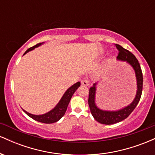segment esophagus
<instances>
[{
  "label": "esophagus",
  "mask_w": 155,
  "mask_h": 155,
  "mask_svg": "<svg viewBox=\"0 0 155 155\" xmlns=\"http://www.w3.org/2000/svg\"><path fill=\"white\" fill-rule=\"evenodd\" d=\"M81 85H83V86H84V87H87L88 85L90 84V83H89L87 79H82L81 81Z\"/></svg>",
  "instance_id": "esophagus-1"
}]
</instances>
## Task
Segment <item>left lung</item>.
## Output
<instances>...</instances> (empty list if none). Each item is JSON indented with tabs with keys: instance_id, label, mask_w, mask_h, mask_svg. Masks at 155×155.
Returning a JSON list of instances; mask_svg holds the SVG:
<instances>
[{
	"instance_id": "8db88e82",
	"label": "left lung",
	"mask_w": 155,
	"mask_h": 155,
	"mask_svg": "<svg viewBox=\"0 0 155 155\" xmlns=\"http://www.w3.org/2000/svg\"><path fill=\"white\" fill-rule=\"evenodd\" d=\"M115 46L119 50L117 59L122 60V61H126L134 69L137 80V92L136 97L133 102L126 107L115 111H104L97 108L95 105L96 83L94 84L93 86L90 88L88 104L92 115L95 118V120L104 124H115L125 120L132 113L138 105L140 99V96H141L142 89H143V74H142V71L138 60L130 51L124 49L119 44H115Z\"/></svg>"
}]
</instances>
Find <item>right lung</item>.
Returning <instances> with one entry per match:
<instances>
[{"instance_id":"obj_1","label":"right lung","mask_w":155,"mask_h":155,"mask_svg":"<svg viewBox=\"0 0 155 155\" xmlns=\"http://www.w3.org/2000/svg\"><path fill=\"white\" fill-rule=\"evenodd\" d=\"M43 43H39L37 44L36 45L33 46L31 48L27 50L24 53V54H25L26 53H28V51L33 50V49H35V47H38L40 45ZM80 82L74 84L73 86L71 87L70 88H68L67 90V91L64 93V95L63 97H62L61 100L60 101V102L58 103V105H57L55 107L53 108L52 110H51L50 111L47 112V114H41V115H34L32 114L28 113L25 110L24 111L25 113L28 116H29L30 117H31L32 119L35 121H38V122H42V123H46V124H51V123H54V122H58V120H60V119L62 118L65 114V111L67 110V107L68 106L69 102H70L71 98L72 95H74V92H76V90H77L78 87L80 86Z\"/></svg>"}]
</instances>
